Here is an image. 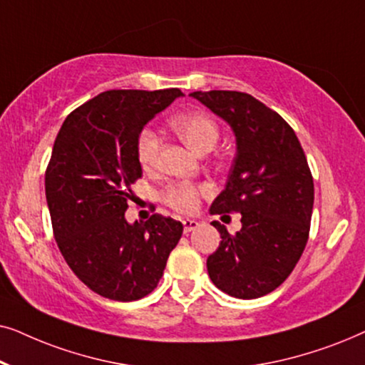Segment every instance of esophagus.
<instances>
[{
    "label": "esophagus",
    "mask_w": 365,
    "mask_h": 365,
    "mask_svg": "<svg viewBox=\"0 0 365 365\" xmlns=\"http://www.w3.org/2000/svg\"><path fill=\"white\" fill-rule=\"evenodd\" d=\"M182 226H184V232H191V231H194V229L199 227V222L196 221V219H184Z\"/></svg>",
    "instance_id": "obj_1"
}]
</instances>
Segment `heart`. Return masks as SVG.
<instances>
[{
	"mask_svg": "<svg viewBox=\"0 0 365 365\" xmlns=\"http://www.w3.org/2000/svg\"><path fill=\"white\" fill-rule=\"evenodd\" d=\"M173 131L192 149L194 153H209L219 141V126L206 113H182L171 121ZM161 139L151 128H143L136 138V156L144 169H153L158 163ZM206 187L191 182H178L164 191V202L178 212H192L199 206V199Z\"/></svg>",
	"mask_w": 365,
	"mask_h": 365,
	"instance_id": "heart-1",
	"label": "heart"
}]
</instances>
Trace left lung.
I'll list each match as a JSON object with an SVG mask.
<instances>
[{
    "instance_id": "8db88e82",
    "label": "left lung",
    "mask_w": 365,
    "mask_h": 365,
    "mask_svg": "<svg viewBox=\"0 0 365 365\" xmlns=\"http://www.w3.org/2000/svg\"><path fill=\"white\" fill-rule=\"evenodd\" d=\"M231 126L236 158L226 187L211 214L241 212V231L221 234L207 257L214 286L237 299L272 292L289 277L307 244L314 206V181L294 129L247 93L191 94Z\"/></svg>"
}]
</instances>
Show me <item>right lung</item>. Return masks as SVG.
Masks as SVG:
<instances>
[{
    "label": "right lung",
    "mask_w": 365,
    "mask_h": 365,
    "mask_svg": "<svg viewBox=\"0 0 365 365\" xmlns=\"http://www.w3.org/2000/svg\"><path fill=\"white\" fill-rule=\"evenodd\" d=\"M179 96L178 88L104 91L74 109L54 141L44 178L54 239L79 281L113 301L153 292L181 239L171 217H124L143 174L138 134Z\"/></svg>",
    "instance_id": "add662e5"
}]
</instances>
